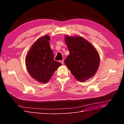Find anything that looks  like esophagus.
<instances>
[{
    "mask_svg": "<svg viewBox=\"0 0 124 124\" xmlns=\"http://www.w3.org/2000/svg\"><path fill=\"white\" fill-rule=\"evenodd\" d=\"M60 62L62 63V64H64V60H63L60 61Z\"/></svg>",
    "mask_w": 124,
    "mask_h": 124,
    "instance_id": "esophagus-1",
    "label": "esophagus"
}]
</instances>
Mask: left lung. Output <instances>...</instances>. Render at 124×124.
<instances>
[{"instance_id":"left-lung-1","label":"left lung","mask_w":124,"mask_h":124,"mask_svg":"<svg viewBox=\"0 0 124 124\" xmlns=\"http://www.w3.org/2000/svg\"><path fill=\"white\" fill-rule=\"evenodd\" d=\"M65 41L69 55L64 61L75 78L84 81L94 76L99 68L100 58L93 46L81 37L66 36Z\"/></svg>"}]
</instances>
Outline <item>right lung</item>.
<instances>
[{"label": "right lung", "instance_id": "obj_1", "mask_svg": "<svg viewBox=\"0 0 124 124\" xmlns=\"http://www.w3.org/2000/svg\"><path fill=\"white\" fill-rule=\"evenodd\" d=\"M50 38L46 35L32 45L25 57V65L30 75L42 83L47 82L62 64L54 60L53 52L50 48Z\"/></svg>", "mask_w": 124, "mask_h": 124}]
</instances>
